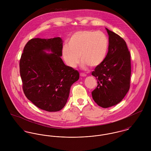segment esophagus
<instances>
[{
  "mask_svg": "<svg viewBox=\"0 0 151 151\" xmlns=\"http://www.w3.org/2000/svg\"><path fill=\"white\" fill-rule=\"evenodd\" d=\"M80 76H81V77H86V75L85 73H80Z\"/></svg>",
  "mask_w": 151,
  "mask_h": 151,
  "instance_id": "esophagus-1",
  "label": "esophagus"
}]
</instances>
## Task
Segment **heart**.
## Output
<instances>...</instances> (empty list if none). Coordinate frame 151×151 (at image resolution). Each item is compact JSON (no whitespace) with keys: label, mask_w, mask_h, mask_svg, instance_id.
<instances>
[{"label":"heart","mask_w":151,"mask_h":151,"mask_svg":"<svg viewBox=\"0 0 151 151\" xmlns=\"http://www.w3.org/2000/svg\"><path fill=\"white\" fill-rule=\"evenodd\" d=\"M67 44L64 45L62 49L66 65L76 68L81 58L83 68L88 65L95 67L104 61L108 53L109 41L102 31L86 30L73 34Z\"/></svg>","instance_id":"heart-1"}]
</instances>
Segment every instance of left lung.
Here are the masks:
<instances>
[{"label":"left lung","mask_w":151,"mask_h":151,"mask_svg":"<svg viewBox=\"0 0 151 151\" xmlns=\"http://www.w3.org/2000/svg\"><path fill=\"white\" fill-rule=\"evenodd\" d=\"M109 35L108 52L104 61L92 72L98 86L92 92L98 105L107 108L122 101L129 91L131 77V56L125 41L106 28Z\"/></svg>","instance_id":"obj_1"}]
</instances>
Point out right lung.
<instances>
[{"mask_svg":"<svg viewBox=\"0 0 151 151\" xmlns=\"http://www.w3.org/2000/svg\"><path fill=\"white\" fill-rule=\"evenodd\" d=\"M62 47L60 37L33 38L26 43L20 60L25 96L37 107L47 111L64 108L70 87L80 77L77 70L63 63L60 58ZM45 50L52 53L47 54Z\"/></svg>","mask_w":151,"mask_h":151,"instance_id":"1","label":"right lung"}]
</instances>
